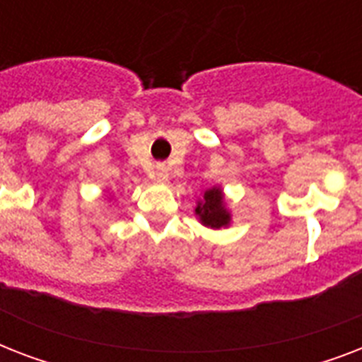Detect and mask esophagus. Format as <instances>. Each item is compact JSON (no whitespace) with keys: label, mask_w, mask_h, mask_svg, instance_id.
I'll use <instances>...</instances> for the list:
<instances>
[{"label":"esophagus","mask_w":362,"mask_h":362,"mask_svg":"<svg viewBox=\"0 0 362 362\" xmlns=\"http://www.w3.org/2000/svg\"><path fill=\"white\" fill-rule=\"evenodd\" d=\"M156 176H158V180L165 182L167 178H169V173H167V169H165L163 165H158V170H156Z\"/></svg>","instance_id":"34e87169"}]
</instances>
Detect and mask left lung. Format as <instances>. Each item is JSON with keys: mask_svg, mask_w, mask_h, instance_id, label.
Here are the masks:
<instances>
[{"mask_svg": "<svg viewBox=\"0 0 362 362\" xmlns=\"http://www.w3.org/2000/svg\"><path fill=\"white\" fill-rule=\"evenodd\" d=\"M195 214L201 218L204 226L216 227V229L227 226L229 220H231L229 212L223 206V197H221V192L218 187H212L209 192H204V201L197 204Z\"/></svg>", "mask_w": 362, "mask_h": 362, "instance_id": "left-lung-1", "label": "left lung"}]
</instances>
